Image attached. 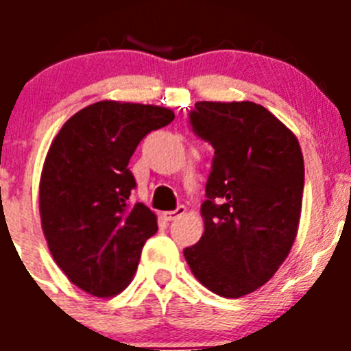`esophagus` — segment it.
Here are the masks:
<instances>
[{
	"label": "esophagus",
	"instance_id": "obj_1",
	"mask_svg": "<svg viewBox=\"0 0 351 351\" xmlns=\"http://www.w3.org/2000/svg\"><path fill=\"white\" fill-rule=\"evenodd\" d=\"M184 206H179L178 209H173V210H167L165 214H163V218L167 219V221H173V219H178L181 218L182 214H184Z\"/></svg>",
	"mask_w": 351,
	"mask_h": 351
}]
</instances>
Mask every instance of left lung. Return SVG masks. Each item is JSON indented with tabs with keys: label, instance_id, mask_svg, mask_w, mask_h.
<instances>
[{
	"label": "left lung",
	"instance_id": "1",
	"mask_svg": "<svg viewBox=\"0 0 351 351\" xmlns=\"http://www.w3.org/2000/svg\"><path fill=\"white\" fill-rule=\"evenodd\" d=\"M190 123L214 147L200 207L204 235L186 247L210 291L239 299L267 283L299 230L304 158L297 137L255 101H197Z\"/></svg>",
	"mask_w": 351,
	"mask_h": 351
}]
</instances>
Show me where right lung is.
I'll list each match as a JSON object with an SVG mask.
<instances>
[{
  "instance_id": "add662e5",
  "label": "right lung",
  "mask_w": 351,
  "mask_h": 351,
  "mask_svg": "<svg viewBox=\"0 0 351 351\" xmlns=\"http://www.w3.org/2000/svg\"><path fill=\"white\" fill-rule=\"evenodd\" d=\"M170 108L104 100L70 117L52 141L40 178V218L51 255L71 283L114 297L133 280L156 214L130 204L132 154Z\"/></svg>"
}]
</instances>
